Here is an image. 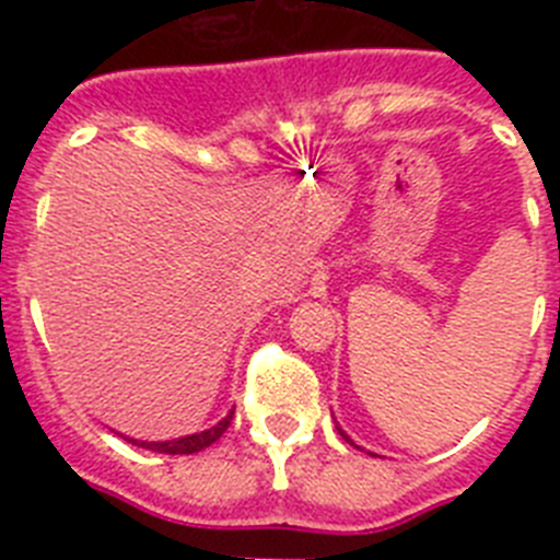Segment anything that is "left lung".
Segmentation results:
<instances>
[{
  "instance_id": "left-lung-1",
  "label": "left lung",
  "mask_w": 560,
  "mask_h": 560,
  "mask_svg": "<svg viewBox=\"0 0 560 560\" xmlns=\"http://www.w3.org/2000/svg\"><path fill=\"white\" fill-rule=\"evenodd\" d=\"M336 429H339V427H336ZM339 434H341V438H345V440H350V438H348V434L341 432V429H339ZM350 443H353V440H350Z\"/></svg>"
}]
</instances>
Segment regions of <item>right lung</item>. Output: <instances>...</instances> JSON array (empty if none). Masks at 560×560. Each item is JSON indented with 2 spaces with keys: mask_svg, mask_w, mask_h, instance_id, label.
I'll return each mask as SVG.
<instances>
[{
  "mask_svg": "<svg viewBox=\"0 0 560 560\" xmlns=\"http://www.w3.org/2000/svg\"><path fill=\"white\" fill-rule=\"evenodd\" d=\"M232 412H235V409H230V415H226V418H221L215 427L205 429V432L185 434V438L133 440V438H126V434H120V438H126L128 443H133V446L148 448V452H156V454H196V452H205L207 446H212V443H215V440L226 432V427H230V420H232Z\"/></svg>",
  "mask_w": 560,
  "mask_h": 560,
  "instance_id": "right-lung-1",
  "label": "right lung"
}]
</instances>
